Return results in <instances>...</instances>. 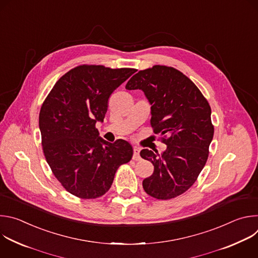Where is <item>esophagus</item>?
I'll use <instances>...</instances> for the list:
<instances>
[{
  "mask_svg": "<svg viewBox=\"0 0 258 258\" xmlns=\"http://www.w3.org/2000/svg\"><path fill=\"white\" fill-rule=\"evenodd\" d=\"M134 160H140L141 156H140V149L138 147H134V156H133Z\"/></svg>",
  "mask_w": 258,
  "mask_h": 258,
  "instance_id": "34e87169",
  "label": "esophagus"
}]
</instances>
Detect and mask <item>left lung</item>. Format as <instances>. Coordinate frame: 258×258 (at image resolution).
Returning <instances> with one entry per match:
<instances>
[{
  "mask_svg": "<svg viewBox=\"0 0 258 258\" xmlns=\"http://www.w3.org/2000/svg\"><path fill=\"white\" fill-rule=\"evenodd\" d=\"M125 89L145 93L151 104L153 132L167 146L161 156L141 151V157L154 165L143 188L159 200L175 198L194 185L207 161L214 134L210 105L188 77L165 65L140 70Z\"/></svg>",
  "mask_w": 258,
  "mask_h": 258,
  "instance_id": "left-lung-1",
  "label": "left lung"
}]
</instances>
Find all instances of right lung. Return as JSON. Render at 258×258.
<instances>
[{"label": "right lung", "instance_id": "obj_1", "mask_svg": "<svg viewBox=\"0 0 258 258\" xmlns=\"http://www.w3.org/2000/svg\"><path fill=\"white\" fill-rule=\"evenodd\" d=\"M134 68L83 64L54 85L41 107L39 124L45 158L62 187L82 199L103 196L116 170L131 161L134 150L124 140L109 143L99 137L108 99Z\"/></svg>", "mask_w": 258, "mask_h": 258}]
</instances>
